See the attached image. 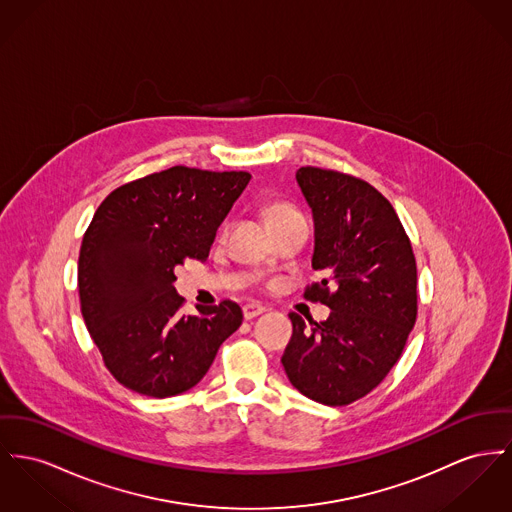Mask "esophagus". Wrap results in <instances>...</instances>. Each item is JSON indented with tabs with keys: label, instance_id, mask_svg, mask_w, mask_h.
<instances>
[{
	"label": "esophagus",
	"instance_id": "obj_1",
	"mask_svg": "<svg viewBox=\"0 0 512 512\" xmlns=\"http://www.w3.org/2000/svg\"><path fill=\"white\" fill-rule=\"evenodd\" d=\"M262 312H266V307H262V305H258V303H248V305L242 307V314H244L246 320H252V318L260 316Z\"/></svg>",
	"mask_w": 512,
	"mask_h": 512
}]
</instances>
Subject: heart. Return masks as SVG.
I'll return each mask as SVG.
<instances>
[{
  "mask_svg": "<svg viewBox=\"0 0 512 512\" xmlns=\"http://www.w3.org/2000/svg\"><path fill=\"white\" fill-rule=\"evenodd\" d=\"M262 213H264V219L268 221V225L275 229L291 219H297V217H303L301 211L295 207V205L287 204V202H268V204L262 207ZM225 233V225L221 227V235Z\"/></svg>",
  "mask_w": 512,
  "mask_h": 512,
  "instance_id": "1",
  "label": "heart"
}]
</instances>
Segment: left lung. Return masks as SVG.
Returning a JSON list of instances; mask_svg holds the SVG:
<instances>
[{
	"label": "left lung",
	"mask_w": 512,
	"mask_h": 512,
	"mask_svg": "<svg viewBox=\"0 0 512 512\" xmlns=\"http://www.w3.org/2000/svg\"><path fill=\"white\" fill-rule=\"evenodd\" d=\"M297 182L314 215L312 268L326 275L305 299L332 312L324 322L291 312L281 363L310 400L347 406L375 390L406 347L417 320L415 256L394 207L363 178L301 167Z\"/></svg>",
	"instance_id": "obj_1"
}]
</instances>
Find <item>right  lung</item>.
I'll list each match as a JSON object with an SVG mask.
<instances>
[{
  "label": "right lung",
  "mask_w": 512,
  "mask_h": 512,
  "mask_svg": "<svg viewBox=\"0 0 512 512\" xmlns=\"http://www.w3.org/2000/svg\"><path fill=\"white\" fill-rule=\"evenodd\" d=\"M250 172L171 167L118 186L97 207L77 264L81 314L104 367L151 398L196 386L242 324L231 299L186 316L174 268L205 260Z\"/></svg>",
  "instance_id": "obj_1"
}]
</instances>
